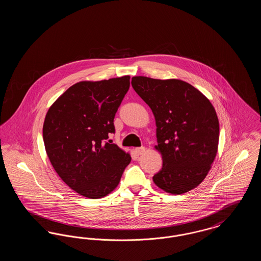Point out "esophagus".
Wrapping results in <instances>:
<instances>
[{
  "mask_svg": "<svg viewBox=\"0 0 261 261\" xmlns=\"http://www.w3.org/2000/svg\"><path fill=\"white\" fill-rule=\"evenodd\" d=\"M145 147H140V148H136L135 149V153H136L137 155H141V154H143L144 152H145Z\"/></svg>",
  "mask_w": 261,
  "mask_h": 261,
  "instance_id": "34e87169",
  "label": "esophagus"
}]
</instances>
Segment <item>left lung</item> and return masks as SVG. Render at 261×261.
I'll list each match as a JSON object with an SVG mask.
<instances>
[{"instance_id": "obj_1", "label": "left lung", "mask_w": 261, "mask_h": 261, "mask_svg": "<svg viewBox=\"0 0 261 261\" xmlns=\"http://www.w3.org/2000/svg\"><path fill=\"white\" fill-rule=\"evenodd\" d=\"M132 87L155 118L162 168L152 177L163 191L180 195L199 186L211 169L219 141V122L210 99L178 79L135 76Z\"/></svg>"}]
</instances>
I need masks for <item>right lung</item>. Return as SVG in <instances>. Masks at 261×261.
Returning <instances> with one entry per match:
<instances>
[{"instance_id":"add662e5","label":"right lung","mask_w":261,"mask_h":261,"mask_svg":"<svg viewBox=\"0 0 261 261\" xmlns=\"http://www.w3.org/2000/svg\"><path fill=\"white\" fill-rule=\"evenodd\" d=\"M130 87V76L68 88L47 112L43 139L56 172L75 192L90 199L118 185L131 156L109 140L113 119Z\"/></svg>"}]
</instances>
